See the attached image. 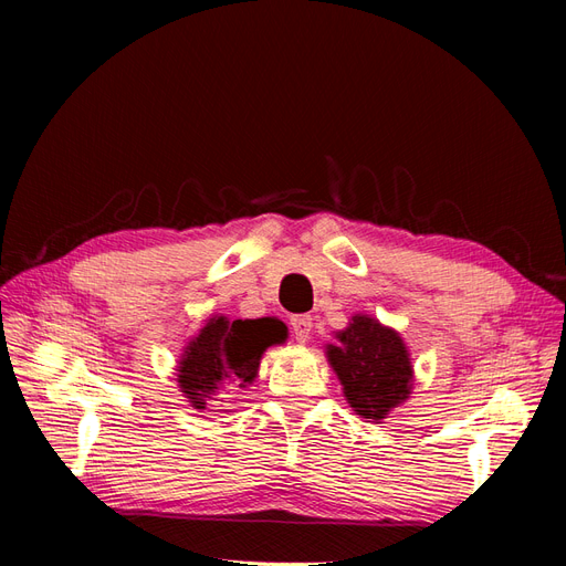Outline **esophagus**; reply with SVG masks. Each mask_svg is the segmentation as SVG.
<instances>
[{
	"label": "esophagus",
	"mask_w": 566,
	"mask_h": 566,
	"mask_svg": "<svg viewBox=\"0 0 566 566\" xmlns=\"http://www.w3.org/2000/svg\"><path fill=\"white\" fill-rule=\"evenodd\" d=\"M290 325H293V333H295V339L300 342V345H304V342H310V335H312V328L314 323L310 316H293L290 318Z\"/></svg>",
	"instance_id": "1"
}]
</instances>
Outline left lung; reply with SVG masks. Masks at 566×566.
I'll list each match as a JSON object with an SVG mask.
<instances>
[{
  "mask_svg": "<svg viewBox=\"0 0 566 566\" xmlns=\"http://www.w3.org/2000/svg\"><path fill=\"white\" fill-rule=\"evenodd\" d=\"M347 403L368 422H382L413 391V364L399 331L370 314H354L325 345Z\"/></svg>",
  "mask_w": 566,
  "mask_h": 566,
  "instance_id": "left-lung-1",
  "label": "left lung"
}]
</instances>
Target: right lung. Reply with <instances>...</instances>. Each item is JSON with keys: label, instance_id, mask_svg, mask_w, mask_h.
Here are the masks:
<instances>
[{"label": "right lung", "instance_id": "right-lung-1", "mask_svg": "<svg viewBox=\"0 0 566 566\" xmlns=\"http://www.w3.org/2000/svg\"><path fill=\"white\" fill-rule=\"evenodd\" d=\"M287 325L276 316L235 318L214 314L186 342L177 361V385L181 397L196 410L219 401L231 387L248 389L260 373L269 347L283 345Z\"/></svg>", "mask_w": 566, "mask_h": 566}]
</instances>
